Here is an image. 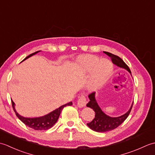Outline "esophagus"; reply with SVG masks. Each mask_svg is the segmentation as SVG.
<instances>
[{"label": "esophagus", "instance_id": "esophagus-1", "mask_svg": "<svg viewBox=\"0 0 155 155\" xmlns=\"http://www.w3.org/2000/svg\"><path fill=\"white\" fill-rule=\"evenodd\" d=\"M86 104H87V98L84 94H81V96L78 97V99L77 101L78 107L81 108L86 106Z\"/></svg>", "mask_w": 155, "mask_h": 155}]
</instances>
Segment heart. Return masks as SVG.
I'll list each match as a JSON object with an SVG mask.
<instances>
[{"label": "heart", "instance_id": "heart-1", "mask_svg": "<svg viewBox=\"0 0 155 155\" xmlns=\"http://www.w3.org/2000/svg\"><path fill=\"white\" fill-rule=\"evenodd\" d=\"M84 62L87 70L92 72L89 81V87L96 90L104 85L113 71V63L108 59H101L94 56L88 55L84 58Z\"/></svg>", "mask_w": 155, "mask_h": 155}]
</instances>
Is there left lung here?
Returning a JSON list of instances; mask_svg holds the SVG:
<instances>
[{"label":"left lung","mask_w":155,"mask_h":155,"mask_svg":"<svg viewBox=\"0 0 155 155\" xmlns=\"http://www.w3.org/2000/svg\"><path fill=\"white\" fill-rule=\"evenodd\" d=\"M104 53L108 55L111 58V61L113 64H116L120 68H125L130 73H131L129 67L119 57L108 52L104 51ZM94 94V92H93V93L88 94V98H89L90 101L87 104L88 107L91 108L95 112V117L94 119L90 123L87 124L91 129L98 133L107 132V131L115 129L127 119V118L130 113L131 109H132L133 103L127 113L118 117H110L109 116H107L106 114H104L102 111L101 108L98 105L96 100H95Z\"/></svg>","instance_id":"left-lung-1"}]
</instances>
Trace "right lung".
I'll return each mask as SVG.
<instances>
[{
  "label": "right lung",
  "mask_w": 155,
  "mask_h": 155,
  "mask_svg": "<svg viewBox=\"0 0 155 155\" xmlns=\"http://www.w3.org/2000/svg\"><path fill=\"white\" fill-rule=\"evenodd\" d=\"M39 51H37L34 52V53H32L30 55H28V57H26L23 61H25L28 58L32 57V55L38 53ZM11 101H12V106L13 108V110H14V111L15 112L16 115L17 116V117L25 124L27 125V126H28V127L33 128L34 130H48L49 128H51L56 123H57V121L58 119V117L60 116L61 111L62 109H63L64 107L66 106H71V105H72V102H70V103L62 105V106L57 108V109L51 112V113H50L49 114L45 115L43 117H37V118H25L21 116V115L16 113V111L15 110V103L12 101V100H11Z\"/></svg>",
  "instance_id": "1"
}]
</instances>
